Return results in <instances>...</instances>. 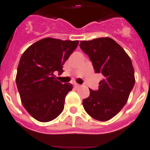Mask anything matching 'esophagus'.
Segmentation results:
<instances>
[{
    "label": "esophagus",
    "instance_id": "1",
    "mask_svg": "<svg viewBox=\"0 0 150 150\" xmlns=\"http://www.w3.org/2000/svg\"><path fill=\"white\" fill-rule=\"evenodd\" d=\"M74 86H75V88H79V87H80V85H79L77 83H75V84H74Z\"/></svg>",
    "mask_w": 150,
    "mask_h": 150
}]
</instances>
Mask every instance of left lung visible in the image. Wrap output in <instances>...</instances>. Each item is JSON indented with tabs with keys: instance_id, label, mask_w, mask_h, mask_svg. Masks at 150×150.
Segmentation results:
<instances>
[{
	"instance_id": "obj_1",
	"label": "left lung",
	"mask_w": 150,
	"mask_h": 150,
	"mask_svg": "<svg viewBox=\"0 0 150 150\" xmlns=\"http://www.w3.org/2000/svg\"><path fill=\"white\" fill-rule=\"evenodd\" d=\"M80 48L92 62L95 73L104 79L97 91L83 100L85 111L92 118L107 121L124 108L135 84L134 69L130 58L113 39L101 37L81 41Z\"/></svg>"
}]
</instances>
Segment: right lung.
I'll use <instances>...</instances> for the list:
<instances>
[{"instance_id":"add662e5","label":"right lung","mask_w":150,"mask_h":150,"mask_svg":"<svg viewBox=\"0 0 150 150\" xmlns=\"http://www.w3.org/2000/svg\"><path fill=\"white\" fill-rule=\"evenodd\" d=\"M78 44V40L47 37L32 44L21 56L16 76L17 89L26 111L38 121H51L63 110L72 85L62 84L55 74L63 72L62 65Z\"/></svg>"}]
</instances>
